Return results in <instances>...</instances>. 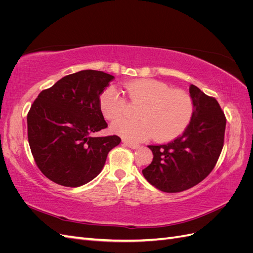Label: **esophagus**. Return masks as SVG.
<instances>
[{"mask_svg":"<svg viewBox=\"0 0 253 253\" xmlns=\"http://www.w3.org/2000/svg\"><path fill=\"white\" fill-rule=\"evenodd\" d=\"M122 142H124V143L126 145V147L131 148V149H137V148L139 147L138 144H136V143H132V142H128V141H126V140H124V141H122Z\"/></svg>","mask_w":253,"mask_h":253,"instance_id":"esophagus-1","label":"esophagus"}]
</instances>
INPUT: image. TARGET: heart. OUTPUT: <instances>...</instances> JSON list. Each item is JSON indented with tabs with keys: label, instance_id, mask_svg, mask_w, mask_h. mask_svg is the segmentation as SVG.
<instances>
[{
	"label": "heart",
	"instance_id": "obj_1",
	"mask_svg": "<svg viewBox=\"0 0 253 253\" xmlns=\"http://www.w3.org/2000/svg\"><path fill=\"white\" fill-rule=\"evenodd\" d=\"M128 100L141 104L137 120L120 119L111 126L112 132L128 141L138 142L150 137L169 141L185 131L193 116L194 104L183 89H170L166 83L153 79L128 82L125 85ZM103 116L114 120L125 113L126 101L116 88L108 87L99 99Z\"/></svg>",
	"mask_w": 253,
	"mask_h": 253
}]
</instances>
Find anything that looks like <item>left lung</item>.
I'll list each match as a JSON object with an SVG mask.
<instances>
[{"label": "left lung", "mask_w": 253, "mask_h": 253, "mask_svg": "<svg viewBox=\"0 0 253 253\" xmlns=\"http://www.w3.org/2000/svg\"><path fill=\"white\" fill-rule=\"evenodd\" d=\"M194 111L182 135L165 144L149 145L152 163L142 174L152 186L177 193L196 186L215 167L224 147L226 117L217 100L191 84Z\"/></svg>", "instance_id": "8db88e82"}]
</instances>
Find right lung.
<instances>
[{
	"mask_svg": "<svg viewBox=\"0 0 253 253\" xmlns=\"http://www.w3.org/2000/svg\"><path fill=\"white\" fill-rule=\"evenodd\" d=\"M114 76L86 70L43 89L27 114L28 142L36 165L51 181L76 188L101 172L117 135L93 137L108 127L99 104Z\"/></svg>",
	"mask_w": 253,
	"mask_h": 253,
	"instance_id": "obj_1",
	"label": "right lung"
}]
</instances>
